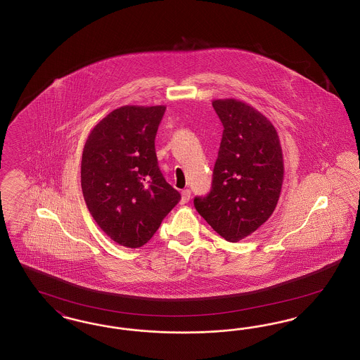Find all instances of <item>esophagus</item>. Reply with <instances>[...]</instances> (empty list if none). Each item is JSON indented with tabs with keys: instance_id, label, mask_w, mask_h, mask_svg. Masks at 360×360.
Masks as SVG:
<instances>
[{
	"instance_id": "obj_1",
	"label": "esophagus",
	"mask_w": 360,
	"mask_h": 360,
	"mask_svg": "<svg viewBox=\"0 0 360 360\" xmlns=\"http://www.w3.org/2000/svg\"><path fill=\"white\" fill-rule=\"evenodd\" d=\"M190 194H191V191H190L188 188L182 190V193H181V195H182L181 202H182V204H186V202H188V200H190Z\"/></svg>"
}]
</instances>
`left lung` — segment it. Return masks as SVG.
<instances>
[{
  "label": "left lung",
  "mask_w": 360,
  "mask_h": 360,
  "mask_svg": "<svg viewBox=\"0 0 360 360\" xmlns=\"http://www.w3.org/2000/svg\"><path fill=\"white\" fill-rule=\"evenodd\" d=\"M223 122L212 188L194 206L220 236L239 241L266 223L283 184V155L274 125L259 110L235 98L214 100Z\"/></svg>",
  "instance_id": "left-lung-1"
}]
</instances>
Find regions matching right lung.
I'll return each mask as SVG.
<instances>
[{
	"mask_svg": "<svg viewBox=\"0 0 360 360\" xmlns=\"http://www.w3.org/2000/svg\"><path fill=\"white\" fill-rule=\"evenodd\" d=\"M166 106L125 105L87 136L81 186L86 205L117 244L137 248L154 236L181 200L159 170L155 136Z\"/></svg>",
	"mask_w": 360,
	"mask_h": 360,
	"instance_id": "right-lung-1",
	"label": "right lung"
}]
</instances>
